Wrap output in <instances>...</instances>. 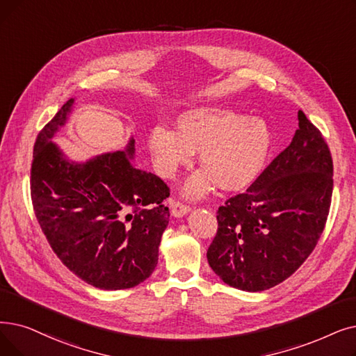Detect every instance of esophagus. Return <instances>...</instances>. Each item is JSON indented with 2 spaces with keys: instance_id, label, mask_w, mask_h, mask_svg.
<instances>
[{
  "instance_id": "34e87169",
  "label": "esophagus",
  "mask_w": 356,
  "mask_h": 356,
  "mask_svg": "<svg viewBox=\"0 0 356 356\" xmlns=\"http://www.w3.org/2000/svg\"><path fill=\"white\" fill-rule=\"evenodd\" d=\"M168 204H170V209H172V215L176 216V218H180V216L186 215L191 211V208L188 205H184L175 199H170Z\"/></svg>"
}]
</instances>
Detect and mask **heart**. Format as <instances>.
I'll return each mask as SVG.
<instances>
[{
    "label": "heart",
    "instance_id": "1",
    "mask_svg": "<svg viewBox=\"0 0 356 356\" xmlns=\"http://www.w3.org/2000/svg\"><path fill=\"white\" fill-rule=\"evenodd\" d=\"M177 129L152 127L148 147L159 172L173 177L181 165L192 163L199 151L204 170L195 173L184 193L200 197L215 181L224 189L249 184L264 167L272 144L270 128L261 118L243 116L227 107L202 106L186 111L177 119Z\"/></svg>",
    "mask_w": 356,
    "mask_h": 356
}]
</instances>
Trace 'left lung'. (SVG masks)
<instances>
[{"label": "left lung", "instance_id": "1", "mask_svg": "<svg viewBox=\"0 0 356 356\" xmlns=\"http://www.w3.org/2000/svg\"><path fill=\"white\" fill-rule=\"evenodd\" d=\"M333 161L321 132L298 111L291 144L216 211L212 270L233 288L259 292L284 282L312 254L327 221Z\"/></svg>", "mask_w": 356, "mask_h": 356}]
</instances>
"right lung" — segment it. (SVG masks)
I'll return each instance as SVG.
<instances>
[{
  "label": "right lung",
  "mask_w": 356,
  "mask_h": 356,
  "mask_svg": "<svg viewBox=\"0 0 356 356\" xmlns=\"http://www.w3.org/2000/svg\"><path fill=\"white\" fill-rule=\"evenodd\" d=\"M70 99L39 132L30 195L43 234L59 260L84 282L107 291L144 282L159 261L168 224L167 184L125 151L71 163L51 141L71 112Z\"/></svg>",
  "instance_id": "obj_1"
}]
</instances>
